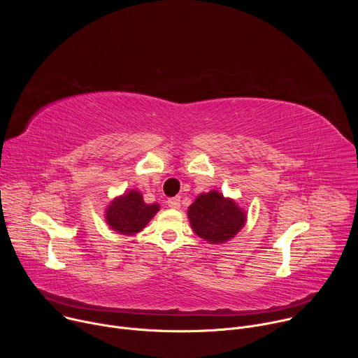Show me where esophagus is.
Here are the masks:
<instances>
[{"instance_id":"esophagus-1","label":"esophagus","mask_w":358,"mask_h":358,"mask_svg":"<svg viewBox=\"0 0 358 358\" xmlns=\"http://www.w3.org/2000/svg\"><path fill=\"white\" fill-rule=\"evenodd\" d=\"M167 206L170 208H174V210H178L180 206H181V198L180 196H173V198H169L167 201Z\"/></svg>"}]
</instances>
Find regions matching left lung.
Instances as JSON below:
<instances>
[{
	"mask_svg": "<svg viewBox=\"0 0 358 358\" xmlns=\"http://www.w3.org/2000/svg\"><path fill=\"white\" fill-rule=\"evenodd\" d=\"M194 232L211 243L229 241L245 225L246 215L236 202L218 191L201 194L188 208Z\"/></svg>",
	"mask_w": 358,
	"mask_h": 358,
	"instance_id": "8db88e82",
	"label": "left lung"
}]
</instances>
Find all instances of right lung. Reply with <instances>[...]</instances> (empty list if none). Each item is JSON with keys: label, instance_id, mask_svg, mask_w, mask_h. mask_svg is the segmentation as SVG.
I'll use <instances>...</instances> for the list:
<instances>
[{"label": "right lung", "instance_id": "right-lung-1", "mask_svg": "<svg viewBox=\"0 0 358 358\" xmlns=\"http://www.w3.org/2000/svg\"><path fill=\"white\" fill-rule=\"evenodd\" d=\"M157 211V203L148 206L138 191H129L112 201L106 211V222L119 234L133 235L140 232Z\"/></svg>", "mask_w": 358, "mask_h": 358}]
</instances>
